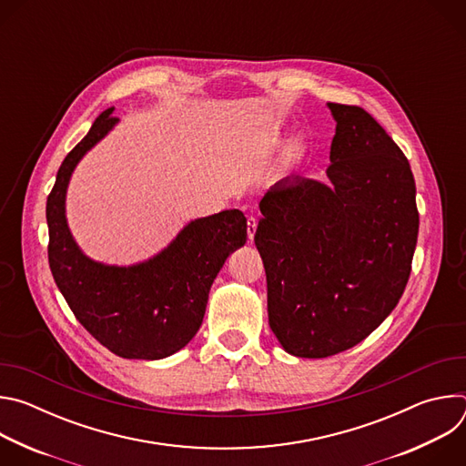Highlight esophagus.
Here are the masks:
<instances>
[{"mask_svg":"<svg viewBox=\"0 0 466 466\" xmlns=\"http://www.w3.org/2000/svg\"><path fill=\"white\" fill-rule=\"evenodd\" d=\"M256 228H258V219H256V218H252V216H248V218H247V236H248V239H250V241L254 239Z\"/></svg>","mask_w":466,"mask_h":466,"instance_id":"esophagus-1","label":"esophagus"}]
</instances>
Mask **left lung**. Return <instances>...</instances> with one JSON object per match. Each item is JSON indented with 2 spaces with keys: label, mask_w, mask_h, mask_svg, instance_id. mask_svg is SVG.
I'll return each mask as SVG.
<instances>
[{
  "label": "left lung",
  "mask_w": 466,
  "mask_h": 466,
  "mask_svg": "<svg viewBox=\"0 0 466 466\" xmlns=\"http://www.w3.org/2000/svg\"><path fill=\"white\" fill-rule=\"evenodd\" d=\"M336 119L328 182L286 177L259 201L254 243L273 334L297 358L352 349L400 300L419 236L408 158L363 108Z\"/></svg>",
  "instance_id": "8db88e82"
}]
</instances>
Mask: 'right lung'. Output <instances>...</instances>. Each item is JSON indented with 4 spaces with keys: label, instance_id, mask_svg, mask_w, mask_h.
<instances>
[{
    "label": "right lung",
    "instance_id": "obj_1",
    "mask_svg": "<svg viewBox=\"0 0 466 466\" xmlns=\"http://www.w3.org/2000/svg\"><path fill=\"white\" fill-rule=\"evenodd\" d=\"M112 112L99 114L58 167L46 207L49 268L77 320L103 347L125 360H162L201 328L218 273L247 241V219L239 210L193 219L164 250L135 265L88 258L66 219V191L81 158L117 123Z\"/></svg>",
    "mask_w": 466,
    "mask_h": 466
}]
</instances>
